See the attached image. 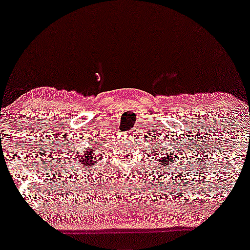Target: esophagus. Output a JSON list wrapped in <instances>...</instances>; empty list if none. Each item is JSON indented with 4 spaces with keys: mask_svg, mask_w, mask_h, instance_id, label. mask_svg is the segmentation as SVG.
<instances>
[{
    "mask_svg": "<svg viewBox=\"0 0 250 250\" xmlns=\"http://www.w3.org/2000/svg\"><path fill=\"white\" fill-rule=\"evenodd\" d=\"M129 133H131V134H132V133H135V132H133V131H131V132H129Z\"/></svg>",
    "mask_w": 250,
    "mask_h": 250,
    "instance_id": "34e87169",
    "label": "esophagus"
}]
</instances>
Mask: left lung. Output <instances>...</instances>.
Segmentation results:
<instances>
[{
	"label": "left lung",
	"mask_w": 250,
	"mask_h": 250,
	"mask_svg": "<svg viewBox=\"0 0 250 250\" xmlns=\"http://www.w3.org/2000/svg\"><path fill=\"white\" fill-rule=\"evenodd\" d=\"M167 148H163L162 149V154H161V157H157L156 158V161H160V163H161V167H167L168 164H170V162L171 163H172V155L170 154V151L171 153H172V149H170V150H167ZM174 158L177 157V155H176V151H174Z\"/></svg>",
	"instance_id": "8db88e82"
}]
</instances>
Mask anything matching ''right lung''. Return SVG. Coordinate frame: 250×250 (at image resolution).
<instances>
[{"label":"right lung","instance_id":"add662e5","mask_svg":"<svg viewBox=\"0 0 250 250\" xmlns=\"http://www.w3.org/2000/svg\"><path fill=\"white\" fill-rule=\"evenodd\" d=\"M97 147H99V145L94 144L93 147H88L86 149V153H80V155H77V164L82 165L83 167L87 168L92 167L94 163H96L97 160H99V154H100Z\"/></svg>","mask_w":250,"mask_h":250}]
</instances>
